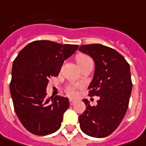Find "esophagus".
Segmentation results:
<instances>
[{
    "label": "esophagus",
    "instance_id": "obj_1",
    "mask_svg": "<svg viewBox=\"0 0 146 146\" xmlns=\"http://www.w3.org/2000/svg\"><path fill=\"white\" fill-rule=\"evenodd\" d=\"M75 103H76L75 100H73V99H69V103H70L71 106H73V104H75Z\"/></svg>",
    "mask_w": 146,
    "mask_h": 146
}]
</instances>
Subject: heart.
I'll list each match as a JSON object with an SVG mask.
<instances>
[{
  "mask_svg": "<svg viewBox=\"0 0 146 146\" xmlns=\"http://www.w3.org/2000/svg\"><path fill=\"white\" fill-rule=\"evenodd\" d=\"M77 61H78V65H81L83 64L87 63L90 61H92V60L89 57L86 55H83V54H80L77 56ZM77 88L78 86L76 85H70L67 87V93L70 95V96H74L77 94Z\"/></svg>",
  "mask_w": 146,
  "mask_h": 146,
  "instance_id": "obj_1",
  "label": "heart"
}]
</instances>
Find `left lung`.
I'll return each mask as SVG.
<instances>
[{"instance_id":"obj_1","label":"left lung","mask_w":146,"mask_h":146,"mask_svg":"<svg viewBox=\"0 0 146 146\" xmlns=\"http://www.w3.org/2000/svg\"><path fill=\"white\" fill-rule=\"evenodd\" d=\"M78 50L94 61L89 95L99 97L94 107L83 99L86 108L79 116L80 128L88 136L105 137L118 128L127 111L133 88L130 66L117 51L102 44L82 45Z\"/></svg>"}]
</instances>
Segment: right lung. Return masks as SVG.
<instances>
[{"mask_svg":"<svg viewBox=\"0 0 146 146\" xmlns=\"http://www.w3.org/2000/svg\"><path fill=\"white\" fill-rule=\"evenodd\" d=\"M78 45L48 40L28 43L15 58L10 94L14 111L30 133L46 136L56 132L69 107L68 98L47 96L48 79L59 75L64 60Z\"/></svg>","mask_w":146,"mask_h":146,"instance_id":"right-lung-1","label":"right lung"}]
</instances>
